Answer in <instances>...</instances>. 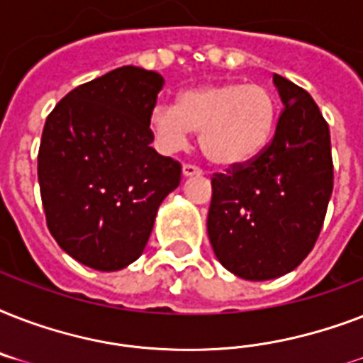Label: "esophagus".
I'll list each match as a JSON object with an SVG mask.
<instances>
[{"instance_id":"1","label":"esophagus","mask_w":363,"mask_h":363,"mask_svg":"<svg viewBox=\"0 0 363 363\" xmlns=\"http://www.w3.org/2000/svg\"><path fill=\"white\" fill-rule=\"evenodd\" d=\"M182 175H184V177H199V175H203V171L199 169L198 165L184 164V165H182Z\"/></svg>"}]
</instances>
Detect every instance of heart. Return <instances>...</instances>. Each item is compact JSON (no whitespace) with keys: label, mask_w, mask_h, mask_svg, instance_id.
<instances>
[{"label":"heart","mask_w":363,"mask_h":363,"mask_svg":"<svg viewBox=\"0 0 363 363\" xmlns=\"http://www.w3.org/2000/svg\"><path fill=\"white\" fill-rule=\"evenodd\" d=\"M279 121L275 96L265 86L222 82L190 88L179 104L158 105L150 128L165 152L188 145L190 131L201 133L199 145L213 164L242 165L258 158L269 145Z\"/></svg>","instance_id":"1"}]
</instances>
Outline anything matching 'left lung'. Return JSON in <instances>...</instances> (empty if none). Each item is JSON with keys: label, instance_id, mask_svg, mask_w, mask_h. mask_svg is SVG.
Instances as JSON below:
<instances>
[{"label": "left lung", "instance_id": "1", "mask_svg": "<svg viewBox=\"0 0 363 363\" xmlns=\"http://www.w3.org/2000/svg\"><path fill=\"white\" fill-rule=\"evenodd\" d=\"M284 109L258 158L213 173L207 233L233 275L269 281L296 269L320 235L333 190L330 128L303 88L273 75Z\"/></svg>", "mask_w": 363, "mask_h": 363}]
</instances>
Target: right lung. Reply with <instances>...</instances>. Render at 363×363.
Segmentation results:
<instances>
[{"label":"right lung","instance_id":"1","mask_svg":"<svg viewBox=\"0 0 363 363\" xmlns=\"http://www.w3.org/2000/svg\"><path fill=\"white\" fill-rule=\"evenodd\" d=\"M164 77L124 65L73 88L47 116L37 177L48 232L77 262L118 271L141 256L181 164L150 147Z\"/></svg>","mask_w":363,"mask_h":363}]
</instances>
